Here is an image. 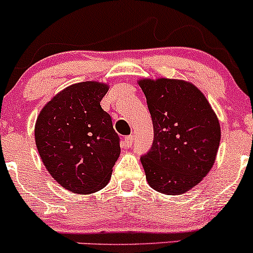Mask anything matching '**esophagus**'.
Returning <instances> with one entry per match:
<instances>
[{"instance_id":"1","label":"esophagus","mask_w":253,"mask_h":253,"mask_svg":"<svg viewBox=\"0 0 253 253\" xmlns=\"http://www.w3.org/2000/svg\"><path fill=\"white\" fill-rule=\"evenodd\" d=\"M133 143H134V136L133 135H127L125 138V144H126L127 147H132Z\"/></svg>"}]
</instances>
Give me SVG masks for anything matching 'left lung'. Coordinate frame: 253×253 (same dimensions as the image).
Listing matches in <instances>:
<instances>
[{"label":"left lung","instance_id":"left-lung-1","mask_svg":"<svg viewBox=\"0 0 253 253\" xmlns=\"http://www.w3.org/2000/svg\"><path fill=\"white\" fill-rule=\"evenodd\" d=\"M153 124V143L141 156L151 188L185 193L210 172L219 149L220 124L205 95L179 80H141Z\"/></svg>","mask_w":253,"mask_h":253}]
</instances>
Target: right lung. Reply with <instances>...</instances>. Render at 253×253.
<instances>
[{"label": "right lung", "mask_w": 253, "mask_h": 253, "mask_svg": "<svg viewBox=\"0 0 253 253\" xmlns=\"http://www.w3.org/2000/svg\"><path fill=\"white\" fill-rule=\"evenodd\" d=\"M107 91L103 83L74 84L52 98L37 119L34 134L43 165L76 194L102 189L120 155V136L100 104Z\"/></svg>", "instance_id": "1"}]
</instances>
